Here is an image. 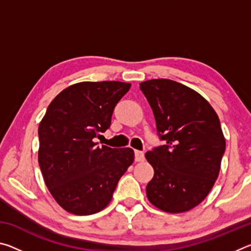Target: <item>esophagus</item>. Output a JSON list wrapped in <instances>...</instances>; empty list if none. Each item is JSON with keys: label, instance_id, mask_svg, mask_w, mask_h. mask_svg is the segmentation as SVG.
I'll return each mask as SVG.
<instances>
[{"label": "esophagus", "instance_id": "esophagus-1", "mask_svg": "<svg viewBox=\"0 0 251 251\" xmlns=\"http://www.w3.org/2000/svg\"><path fill=\"white\" fill-rule=\"evenodd\" d=\"M145 156H144V152L141 151H135V160L136 161H143Z\"/></svg>", "mask_w": 251, "mask_h": 251}]
</instances>
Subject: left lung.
Segmentation results:
<instances>
[{"mask_svg":"<svg viewBox=\"0 0 251 251\" xmlns=\"http://www.w3.org/2000/svg\"><path fill=\"white\" fill-rule=\"evenodd\" d=\"M141 91L167 143L145 154L154 168L147 198L165 212L188 211L207 197L219 175L226 139L218 115L199 93L175 80H146Z\"/></svg>","mask_w":251,"mask_h":251,"instance_id":"1","label":"left lung"}]
</instances>
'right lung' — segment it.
I'll return each instance as SVG.
<instances>
[{"label": "right lung", "mask_w": 251, "mask_h": 251, "mask_svg": "<svg viewBox=\"0 0 251 251\" xmlns=\"http://www.w3.org/2000/svg\"><path fill=\"white\" fill-rule=\"evenodd\" d=\"M130 83L80 82L50 101L39 125V164L49 192L67 212L96 214L112 201L131 164V148L97 146L96 136L110 126L116 104Z\"/></svg>", "instance_id": "add662e5"}]
</instances>
